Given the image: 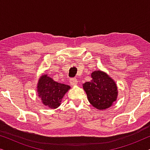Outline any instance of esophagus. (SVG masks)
I'll use <instances>...</instances> for the list:
<instances>
[{
    "label": "esophagus",
    "mask_w": 150,
    "mask_h": 150,
    "mask_svg": "<svg viewBox=\"0 0 150 150\" xmlns=\"http://www.w3.org/2000/svg\"><path fill=\"white\" fill-rule=\"evenodd\" d=\"M69 83H70V85L71 86H75L78 84V80L76 79V78L71 79L70 80H69Z\"/></svg>",
    "instance_id": "1"
}]
</instances>
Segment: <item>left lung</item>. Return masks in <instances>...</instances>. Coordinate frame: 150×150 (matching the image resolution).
Here are the masks:
<instances>
[{
	"instance_id": "8db88e82",
	"label": "left lung",
	"mask_w": 150,
	"mask_h": 150,
	"mask_svg": "<svg viewBox=\"0 0 150 150\" xmlns=\"http://www.w3.org/2000/svg\"><path fill=\"white\" fill-rule=\"evenodd\" d=\"M91 81L83 85L90 104L98 110L110 107L118 96L117 86L114 80L101 70L91 73Z\"/></svg>"
}]
</instances>
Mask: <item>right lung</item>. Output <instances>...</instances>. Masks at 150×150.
<instances>
[{
	"mask_svg": "<svg viewBox=\"0 0 150 150\" xmlns=\"http://www.w3.org/2000/svg\"><path fill=\"white\" fill-rule=\"evenodd\" d=\"M70 86L54 81L47 74H43L39 79L37 93L42 104L50 108H57L61 105L65 94Z\"/></svg>",
	"mask_w": 150,
	"mask_h": 150,
	"instance_id": "add662e5",
	"label": "right lung"
}]
</instances>
